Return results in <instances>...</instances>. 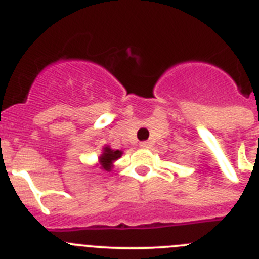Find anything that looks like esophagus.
I'll list each match as a JSON object with an SVG mask.
<instances>
[{
	"instance_id": "1",
	"label": "esophagus",
	"mask_w": 259,
	"mask_h": 259,
	"mask_svg": "<svg viewBox=\"0 0 259 259\" xmlns=\"http://www.w3.org/2000/svg\"><path fill=\"white\" fill-rule=\"evenodd\" d=\"M150 146H152V144L149 141H143V143H140V148H143V149H149Z\"/></svg>"
}]
</instances>
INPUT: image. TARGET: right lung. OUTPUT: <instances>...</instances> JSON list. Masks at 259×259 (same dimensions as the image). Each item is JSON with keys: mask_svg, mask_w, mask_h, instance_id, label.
Wrapping results in <instances>:
<instances>
[{"mask_svg": "<svg viewBox=\"0 0 259 259\" xmlns=\"http://www.w3.org/2000/svg\"><path fill=\"white\" fill-rule=\"evenodd\" d=\"M122 154H123L122 150H113L110 146H105L104 152H102L101 157H100V159H98L102 170L111 171V168H113V163L118 159V158L122 157Z\"/></svg>", "mask_w": 259, "mask_h": 259, "instance_id": "add662e5", "label": "right lung"}]
</instances>
